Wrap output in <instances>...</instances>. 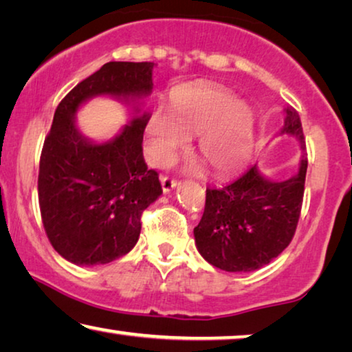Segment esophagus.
Returning <instances> with one entry per match:
<instances>
[{
  "mask_svg": "<svg viewBox=\"0 0 352 352\" xmlns=\"http://www.w3.org/2000/svg\"><path fill=\"white\" fill-rule=\"evenodd\" d=\"M161 185H162V191L164 192H170L174 188L178 185V182L174 180V178L167 177V175H162L161 177Z\"/></svg>",
  "mask_w": 352,
  "mask_h": 352,
  "instance_id": "34e87169",
  "label": "esophagus"
}]
</instances>
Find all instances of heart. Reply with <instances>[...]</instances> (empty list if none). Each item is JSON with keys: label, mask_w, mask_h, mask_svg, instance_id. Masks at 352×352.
<instances>
[{"label": "heart", "mask_w": 352, "mask_h": 352, "mask_svg": "<svg viewBox=\"0 0 352 352\" xmlns=\"http://www.w3.org/2000/svg\"><path fill=\"white\" fill-rule=\"evenodd\" d=\"M199 135L197 150L214 174L242 169L253 146V113L234 94L214 85L180 90L172 110L155 107L145 126V150L156 166H166Z\"/></svg>", "instance_id": "b5f03b06"}]
</instances>
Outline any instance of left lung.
<instances>
[{"mask_svg": "<svg viewBox=\"0 0 352 352\" xmlns=\"http://www.w3.org/2000/svg\"><path fill=\"white\" fill-rule=\"evenodd\" d=\"M276 135H292L300 145L296 175L283 182L265 177L258 166L224 188H207L206 208L194 228L197 251L217 269L253 272L269 264L291 243L300 217L307 151L300 117L285 109Z\"/></svg>", "mask_w": 352, "mask_h": 352, "instance_id": "1", "label": "left lung"}]
</instances>
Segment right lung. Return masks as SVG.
<instances>
[{
	"mask_svg": "<svg viewBox=\"0 0 352 352\" xmlns=\"http://www.w3.org/2000/svg\"><path fill=\"white\" fill-rule=\"evenodd\" d=\"M155 63L110 61L66 94L41 153L38 194L47 237L76 265L109 264L128 254L140 217L162 190L142 153L150 113L140 99L153 90ZM96 96L136 104L135 117L113 140L94 143L76 128L75 113Z\"/></svg>",
	"mask_w": 352,
	"mask_h": 352,
	"instance_id": "add662e5",
	"label": "right lung"
}]
</instances>
